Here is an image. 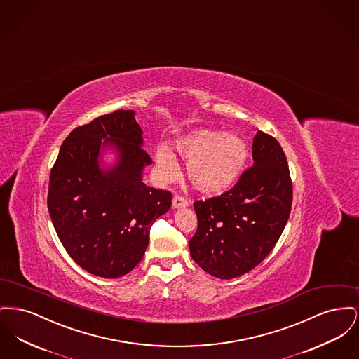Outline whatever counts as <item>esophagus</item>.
I'll list each match as a JSON object with an SVG mask.
<instances>
[{
    "mask_svg": "<svg viewBox=\"0 0 359 359\" xmlns=\"http://www.w3.org/2000/svg\"><path fill=\"white\" fill-rule=\"evenodd\" d=\"M189 204H190V201H189L187 197H184L182 194H175L172 197V207L174 208L188 207Z\"/></svg>",
    "mask_w": 359,
    "mask_h": 359,
    "instance_id": "34e87169",
    "label": "esophagus"
}]
</instances>
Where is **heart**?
Masks as SVG:
<instances>
[{"label":"heart","mask_w":359,"mask_h":359,"mask_svg":"<svg viewBox=\"0 0 359 359\" xmlns=\"http://www.w3.org/2000/svg\"><path fill=\"white\" fill-rule=\"evenodd\" d=\"M175 150L189 163L191 184L205 193H223L233 187L248 158L243 137L205 128L180 136ZM155 162L166 178L178 174V162L168 146L162 144L156 149Z\"/></svg>","instance_id":"1"}]
</instances>
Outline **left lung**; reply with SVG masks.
Listing matches in <instances>:
<instances>
[{
    "instance_id": "1",
    "label": "left lung",
    "mask_w": 359,
    "mask_h": 359,
    "mask_svg": "<svg viewBox=\"0 0 359 359\" xmlns=\"http://www.w3.org/2000/svg\"><path fill=\"white\" fill-rule=\"evenodd\" d=\"M254 165L233 188L219 197L193 203L197 229L189 241L193 261L222 280L241 277L261 264L287 223L293 184L278 140L258 131Z\"/></svg>"
}]
</instances>
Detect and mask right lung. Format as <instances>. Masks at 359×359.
<instances>
[{
	"label": "right lung",
	"mask_w": 359,
	"mask_h": 359,
	"mask_svg": "<svg viewBox=\"0 0 359 359\" xmlns=\"http://www.w3.org/2000/svg\"><path fill=\"white\" fill-rule=\"evenodd\" d=\"M142 135L133 111L102 114L63 140L50 172L47 207L57 238L78 266L98 277L130 273L143 258L154 222L171 207L169 190L142 181L152 162ZM107 142L119 149L121 161L102 173L96 158Z\"/></svg>",
	"instance_id": "obj_1"
}]
</instances>
